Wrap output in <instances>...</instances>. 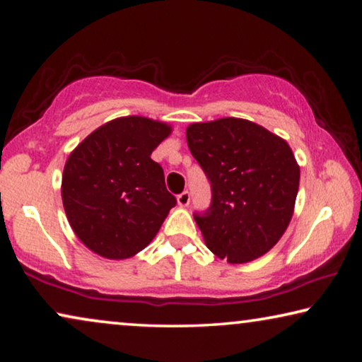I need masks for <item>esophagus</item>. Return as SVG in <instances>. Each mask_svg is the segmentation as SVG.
Here are the masks:
<instances>
[{
  "instance_id": "1",
  "label": "esophagus",
  "mask_w": 362,
  "mask_h": 362,
  "mask_svg": "<svg viewBox=\"0 0 362 362\" xmlns=\"http://www.w3.org/2000/svg\"><path fill=\"white\" fill-rule=\"evenodd\" d=\"M177 203L180 207H187L189 204V192H183L177 196Z\"/></svg>"
}]
</instances>
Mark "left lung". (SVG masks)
Instances as JSON below:
<instances>
[{
    "mask_svg": "<svg viewBox=\"0 0 362 362\" xmlns=\"http://www.w3.org/2000/svg\"><path fill=\"white\" fill-rule=\"evenodd\" d=\"M187 144L212 188L209 209L194 214L206 246L228 263L265 255L296 207L300 166L289 144L241 118L193 122Z\"/></svg>",
    "mask_w": 362,
    "mask_h": 362,
    "instance_id": "obj_1",
    "label": "left lung"
}]
</instances>
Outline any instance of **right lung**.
Listing matches in <instances>:
<instances>
[{"mask_svg":"<svg viewBox=\"0 0 362 362\" xmlns=\"http://www.w3.org/2000/svg\"><path fill=\"white\" fill-rule=\"evenodd\" d=\"M173 127L145 116H122L90 132L66 159L62 203L86 247L110 260L139 254L175 206L151 153Z\"/></svg>","mask_w":362,"mask_h":362,"instance_id":"1","label":"right lung"}]
</instances>
